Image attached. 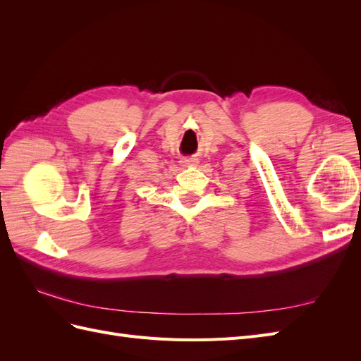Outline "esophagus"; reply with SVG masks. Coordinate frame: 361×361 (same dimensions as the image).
Returning <instances> with one entry per match:
<instances>
[{"mask_svg": "<svg viewBox=\"0 0 361 361\" xmlns=\"http://www.w3.org/2000/svg\"><path fill=\"white\" fill-rule=\"evenodd\" d=\"M180 164L183 167H195L199 164V159L195 157H188V158H182Z\"/></svg>", "mask_w": 361, "mask_h": 361, "instance_id": "obj_1", "label": "esophagus"}]
</instances>
